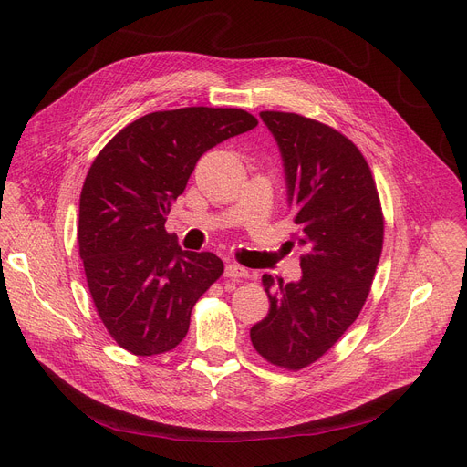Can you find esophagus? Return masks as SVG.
Wrapping results in <instances>:
<instances>
[{
  "instance_id": "34e87169",
  "label": "esophagus",
  "mask_w": 467,
  "mask_h": 467,
  "mask_svg": "<svg viewBox=\"0 0 467 467\" xmlns=\"http://www.w3.org/2000/svg\"><path fill=\"white\" fill-rule=\"evenodd\" d=\"M225 276H227V278H231V280L248 278V271H246V268H244V266H240V265L231 263V265H227V266H225Z\"/></svg>"
}]
</instances>
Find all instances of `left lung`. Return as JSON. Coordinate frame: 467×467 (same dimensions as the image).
Segmentation results:
<instances>
[{"instance_id": "obj_1", "label": "left lung", "mask_w": 467, "mask_h": 467, "mask_svg": "<svg viewBox=\"0 0 467 467\" xmlns=\"http://www.w3.org/2000/svg\"><path fill=\"white\" fill-rule=\"evenodd\" d=\"M284 161L287 201L305 250L299 282L263 275L271 301L252 345L289 371L320 359L356 322L371 291L384 217L371 168L338 130L297 113L261 111Z\"/></svg>"}]
</instances>
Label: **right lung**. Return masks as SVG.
I'll return each mask as SVG.
<instances>
[{
    "mask_svg": "<svg viewBox=\"0 0 467 467\" xmlns=\"http://www.w3.org/2000/svg\"><path fill=\"white\" fill-rule=\"evenodd\" d=\"M257 127L234 108H183L136 119L94 159L79 201V255L98 316L120 348H176L191 310L223 275L210 252H185L164 229L170 206L208 150Z\"/></svg>",
    "mask_w": 467,
    "mask_h": 467,
    "instance_id": "add662e5",
    "label": "right lung"
}]
</instances>
